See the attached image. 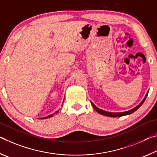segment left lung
<instances>
[{
  "label": "left lung",
  "instance_id": "obj_1",
  "mask_svg": "<svg viewBox=\"0 0 157 157\" xmlns=\"http://www.w3.org/2000/svg\"><path fill=\"white\" fill-rule=\"evenodd\" d=\"M148 94V92H147V94H146V95L145 97V98L143 99V100L142 101H141L139 104L137 106H136L135 108H133V109L132 110H128V111H124V112H121V113H111V112H108V111H106V110H101L99 109V108L96 107L93 104V103L91 102L92 104V106H93V108L94 109V110H96V111L97 113H99V114H101V115H105V116H109V117H121V116H124V115H130L133 113V112H135L136 110L138 108H139L141 105H142L143 104V102L145 101V100L146 99V97H147Z\"/></svg>",
  "mask_w": 157,
  "mask_h": 157
}]
</instances>
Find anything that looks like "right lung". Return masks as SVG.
Returning a JSON list of instances; mask_svg holds the SVG:
<instances>
[{
    "label": "right lung",
    "mask_w": 157,
    "mask_h": 157,
    "mask_svg": "<svg viewBox=\"0 0 157 157\" xmlns=\"http://www.w3.org/2000/svg\"><path fill=\"white\" fill-rule=\"evenodd\" d=\"M58 112V111H56L55 113H57ZM55 113H53V114H52V115H48V116H47V117H42V118H40V119H47V118H48V117H52L53 115H54Z\"/></svg>",
    "instance_id": "right-lung-1"
}]
</instances>
